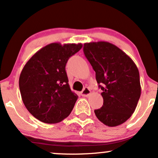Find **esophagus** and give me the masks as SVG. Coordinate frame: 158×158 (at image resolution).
Listing matches in <instances>:
<instances>
[{
  "label": "esophagus",
  "mask_w": 158,
  "mask_h": 158,
  "mask_svg": "<svg viewBox=\"0 0 158 158\" xmlns=\"http://www.w3.org/2000/svg\"><path fill=\"white\" fill-rule=\"evenodd\" d=\"M81 94L83 97H88L91 94V90L89 89L88 87H85L84 89L82 90V91L81 92Z\"/></svg>",
  "instance_id": "1"
}]
</instances>
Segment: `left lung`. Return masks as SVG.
I'll list each match as a JSON object with an SVG mask.
<instances>
[{"label": "left lung", "mask_w": 158, "mask_h": 158, "mask_svg": "<svg viewBox=\"0 0 158 158\" xmlns=\"http://www.w3.org/2000/svg\"><path fill=\"white\" fill-rule=\"evenodd\" d=\"M83 51L103 91V105L94 110L95 115L105 125H120L134 112L141 94L137 67L127 54L110 43H86Z\"/></svg>", "instance_id": "8db88e82"}]
</instances>
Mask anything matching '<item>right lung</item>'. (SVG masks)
Masks as SVG:
<instances>
[{
	"label": "right lung",
	"instance_id": "right-lung-1",
	"mask_svg": "<svg viewBox=\"0 0 158 158\" xmlns=\"http://www.w3.org/2000/svg\"><path fill=\"white\" fill-rule=\"evenodd\" d=\"M82 43H50L26 63L19 76L22 101L28 112L46 124L60 122L70 114L78 96L71 91L66 64Z\"/></svg>",
	"mask_w": 158,
	"mask_h": 158
}]
</instances>
